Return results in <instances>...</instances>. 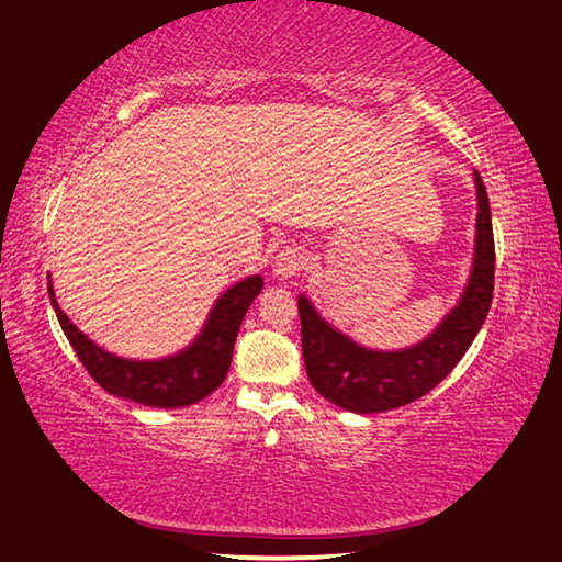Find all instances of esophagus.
<instances>
[{
  "mask_svg": "<svg viewBox=\"0 0 562 562\" xmlns=\"http://www.w3.org/2000/svg\"><path fill=\"white\" fill-rule=\"evenodd\" d=\"M307 267V257L303 249L297 247H285L281 249L277 259H273V277L279 281H289L293 277H297L303 269Z\"/></svg>",
  "mask_w": 562,
  "mask_h": 562,
  "instance_id": "obj_1",
  "label": "esophagus"
}]
</instances>
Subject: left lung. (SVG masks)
<instances>
[{
	"instance_id": "obj_1",
	"label": "left lung",
	"mask_w": 562,
	"mask_h": 562,
	"mask_svg": "<svg viewBox=\"0 0 562 562\" xmlns=\"http://www.w3.org/2000/svg\"><path fill=\"white\" fill-rule=\"evenodd\" d=\"M475 187L477 237L471 281L456 311L422 345L405 351H369L331 329L307 297H297L305 371L315 391L329 403L357 415L415 403L437 387L473 345L495 291V237L487 191L477 171Z\"/></svg>"
}]
</instances>
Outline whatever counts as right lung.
Wrapping results in <instances>:
<instances>
[{
  "label": "right lung",
  "instance_id": "obj_1",
  "mask_svg": "<svg viewBox=\"0 0 562 562\" xmlns=\"http://www.w3.org/2000/svg\"><path fill=\"white\" fill-rule=\"evenodd\" d=\"M261 277L239 281L231 291L221 295L213 313L205 323L201 337L193 345L162 361H128L99 349L79 331L67 315L57 307L55 293L48 283V293L67 341H70L77 359L82 361L87 373L104 387L106 393L123 400H133L147 407H187L209 397L221 387L233 361V349L243 317L249 305L261 293Z\"/></svg>",
  "mask_w": 562,
  "mask_h": 562
}]
</instances>
